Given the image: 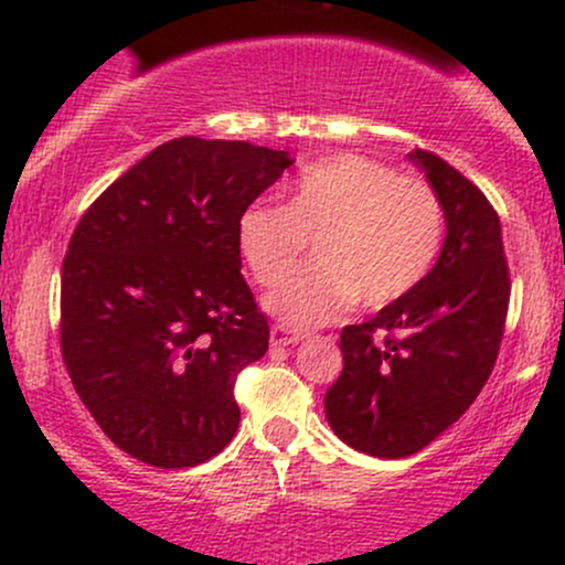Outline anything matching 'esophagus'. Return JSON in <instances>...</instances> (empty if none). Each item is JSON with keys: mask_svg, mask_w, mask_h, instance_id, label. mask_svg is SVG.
Returning <instances> with one entry per match:
<instances>
[{"mask_svg": "<svg viewBox=\"0 0 565 565\" xmlns=\"http://www.w3.org/2000/svg\"><path fill=\"white\" fill-rule=\"evenodd\" d=\"M297 342H300V334L291 332V329L284 327V323H276V327L270 329V345L287 348V345H297Z\"/></svg>", "mask_w": 565, "mask_h": 565, "instance_id": "obj_1", "label": "esophagus"}]
</instances>
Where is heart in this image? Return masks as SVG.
I'll return each instance as SVG.
<instances>
[{"mask_svg": "<svg viewBox=\"0 0 565 565\" xmlns=\"http://www.w3.org/2000/svg\"><path fill=\"white\" fill-rule=\"evenodd\" d=\"M313 238V265L284 278L265 308L289 327L340 319L353 302L385 308L430 274L444 238V210L430 185L361 153L310 161L287 204L255 201L238 215V255L270 287Z\"/></svg>", "mask_w": 565, "mask_h": 565, "instance_id": "obj_1", "label": "heart"}]
</instances>
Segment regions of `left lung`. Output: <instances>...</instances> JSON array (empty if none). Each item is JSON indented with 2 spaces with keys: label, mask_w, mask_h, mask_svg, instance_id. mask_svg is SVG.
Returning <instances> with one entry per match:
<instances>
[{
  "label": "left lung",
  "mask_w": 565,
  "mask_h": 565,
  "mask_svg": "<svg viewBox=\"0 0 565 565\" xmlns=\"http://www.w3.org/2000/svg\"><path fill=\"white\" fill-rule=\"evenodd\" d=\"M408 159L440 201L444 249L406 297L342 329V374L323 398L337 436L382 459L417 454L468 412L494 369L510 302L491 201L436 153L414 148Z\"/></svg>",
  "instance_id": "8db88e82"
}]
</instances>
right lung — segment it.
Returning <instances> with one entry per match:
<instances>
[{
	"label": "right lung",
	"instance_id": "add662e5",
	"mask_svg": "<svg viewBox=\"0 0 565 565\" xmlns=\"http://www.w3.org/2000/svg\"><path fill=\"white\" fill-rule=\"evenodd\" d=\"M291 164L244 140L174 138L97 196L68 242L61 353L100 430L153 468L236 436L233 387L268 350L242 276L238 215Z\"/></svg>",
	"mask_w": 565,
	"mask_h": 565
}]
</instances>
